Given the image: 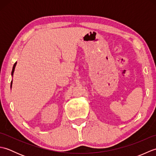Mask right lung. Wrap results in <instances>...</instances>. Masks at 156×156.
<instances>
[{
    "label": "right lung",
    "instance_id": "1",
    "mask_svg": "<svg viewBox=\"0 0 156 156\" xmlns=\"http://www.w3.org/2000/svg\"><path fill=\"white\" fill-rule=\"evenodd\" d=\"M16 65V62L15 63V64H14V66H13V67H12V72H11V76H13V73H14V72H15V68ZM12 80L11 82V88H12Z\"/></svg>",
    "mask_w": 156,
    "mask_h": 156
}]
</instances>
